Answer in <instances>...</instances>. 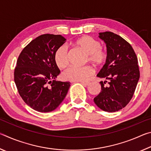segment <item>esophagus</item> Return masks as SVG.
Wrapping results in <instances>:
<instances>
[{
  "instance_id": "esophagus-1",
  "label": "esophagus",
  "mask_w": 151,
  "mask_h": 151,
  "mask_svg": "<svg viewBox=\"0 0 151 151\" xmlns=\"http://www.w3.org/2000/svg\"><path fill=\"white\" fill-rule=\"evenodd\" d=\"M80 83L85 86H88L91 84V82L89 81H80Z\"/></svg>"
}]
</instances>
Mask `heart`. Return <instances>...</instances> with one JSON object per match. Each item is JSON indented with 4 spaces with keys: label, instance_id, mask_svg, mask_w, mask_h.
Here are the masks:
<instances>
[{
    "label": "heart",
    "instance_id": "heart-1",
    "mask_svg": "<svg viewBox=\"0 0 151 151\" xmlns=\"http://www.w3.org/2000/svg\"><path fill=\"white\" fill-rule=\"evenodd\" d=\"M76 47L83 50L87 54L86 60L96 66H101L106 62L108 52L101 47V43L90 36H84L75 41ZM54 60L58 67L65 68L68 64V54L67 48L60 46L56 50L54 54ZM94 73L91 66L82 67L72 66L63 73V78L66 81H84L91 76Z\"/></svg>",
    "mask_w": 151,
    "mask_h": 151
}]
</instances>
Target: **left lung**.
Segmentation results:
<instances>
[{"mask_svg": "<svg viewBox=\"0 0 151 151\" xmlns=\"http://www.w3.org/2000/svg\"><path fill=\"white\" fill-rule=\"evenodd\" d=\"M106 43L108 58L97 76L101 81V93L94 103L106 112H116L126 106L133 96L140 71L138 59L131 45L119 35L109 31L100 32Z\"/></svg>", "mask_w": 151, "mask_h": 151, "instance_id": "8db88e82", "label": "left lung"}]
</instances>
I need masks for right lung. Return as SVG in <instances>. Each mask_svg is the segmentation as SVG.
Segmentation results:
<instances>
[{
	"label": "right lung",
	"mask_w": 151,
	"mask_h": 151,
	"mask_svg": "<svg viewBox=\"0 0 151 151\" xmlns=\"http://www.w3.org/2000/svg\"><path fill=\"white\" fill-rule=\"evenodd\" d=\"M65 40L60 35H42L28 44L19 56L14 83L22 100L35 111H54L67 94L70 82L55 80L60 71L54 54Z\"/></svg>",
	"instance_id": "obj_1"
}]
</instances>
